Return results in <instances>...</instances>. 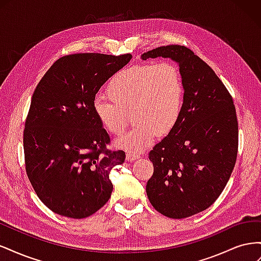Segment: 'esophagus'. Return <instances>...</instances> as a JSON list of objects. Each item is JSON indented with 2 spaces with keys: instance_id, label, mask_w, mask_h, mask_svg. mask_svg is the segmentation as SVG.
Segmentation results:
<instances>
[{
  "instance_id": "esophagus-1",
  "label": "esophagus",
  "mask_w": 261,
  "mask_h": 261,
  "mask_svg": "<svg viewBox=\"0 0 261 261\" xmlns=\"http://www.w3.org/2000/svg\"><path fill=\"white\" fill-rule=\"evenodd\" d=\"M138 158H139V155L135 154V153H127V154H126V160L129 161V162L138 159Z\"/></svg>"
}]
</instances>
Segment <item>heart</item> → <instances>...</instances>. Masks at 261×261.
Masks as SVG:
<instances>
[{
  "label": "heart",
  "instance_id": "heart-1",
  "mask_svg": "<svg viewBox=\"0 0 261 261\" xmlns=\"http://www.w3.org/2000/svg\"><path fill=\"white\" fill-rule=\"evenodd\" d=\"M106 96L111 102L93 101L94 117L108 133L120 135L132 113L136 127L115 146L138 153L152 146L159 134L167 135L175 127L183 108V78L171 62L136 65L116 73L107 85Z\"/></svg>",
  "mask_w": 261,
  "mask_h": 261
}]
</instances>
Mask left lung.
<instances>
[{"instance_id": "1", "label": "left lung", "mask_w": 261, "mask_h": 261, "mask_svg": "<svg viewBox=\"0 0 261 261\" xmlns=\"http://www.w3.org/2000/svg\"><path fill=\"white\" fill-rule=\"evenodd\" d=\"M175 62L183 78L179 120L149 152L153 174L146 186L152 207L172 219L209 208L234 169L239 126L231 94L212 68L183 45H167L140 59Z\"/></svg>"}]
</instances>
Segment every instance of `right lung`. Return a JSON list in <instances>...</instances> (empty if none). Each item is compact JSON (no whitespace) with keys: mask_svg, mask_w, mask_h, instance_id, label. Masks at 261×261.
<instances>
[{"mask_svg":"<svg viewBox=\"0 0 261 261\" xmlns=\"http://www.w3.org/2000/svg\"><path fill=\"white\" fill-rule=\"evenodd\" d=\"M132 54H70L58 60L31 98L23 130L26 172L36 194L60 216L83 219L108 202L110 172L125 152L105 151L110 137L92 111L96 94Z\"/></svg>","mask_w":261,"mask_h":261,"instance_id":"right-lung-1","label":"right lung"}]
</instances>
